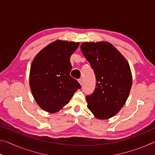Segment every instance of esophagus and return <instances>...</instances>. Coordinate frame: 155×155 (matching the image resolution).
Segmentation results:
<instances>
[{"label": "esophagus", "mask_w": 155, "mask_h": 155, "mask_svg": "<svg viewBox=\"0 0 155 155\" xmlns=\"http://www.w3.org/2000/svg\"><path fill=\"white\" fill-rule=\"evenodd\" d=\"M78 82H79L81 85H83V79H82V78H79V79H78Z\"/></svg>", "instance_id": "1"}]
</instances>
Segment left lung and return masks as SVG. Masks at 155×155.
I'll use <instances>...</instances> for the list:
<instances>
[{"mask_svg":"<svg viewBox=\"0 0 155 155\" xmlns=\"http://www.w3.org/2000/svg\"><path fill=\"white\" fill-rule=\"evenodd\" d=\"M84 57L96 76V88L86 96L87 108L96 118L107 120L124 106L132 86V75L124 56L107 41L84 42Z\"/></svg>","mask_w":155,"mask_h":155,"instance_id":"obj_1","label":"left lung"}]
</instances>
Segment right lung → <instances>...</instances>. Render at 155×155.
I'll list each match as a JSON object with an SVG mask.
<instances>
[{
    "mask_svg": "<svg viewBox=\"0 0 155 155\" xmlns=\"http://www.w3.org/2000/svg\"><path fill=\"white\" fill-rule=\"evenodd\" d=\"M79 43L57 40L37 54L31 64L29 85L36 103L44 111L55 113L69 103L81 85L70 75V59Z\"/></svg>",
    "mask_w": 155,
    "mask_h": 155,
    "instance_id": "1",
    "label": "right lung"
}]
</instances>
